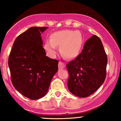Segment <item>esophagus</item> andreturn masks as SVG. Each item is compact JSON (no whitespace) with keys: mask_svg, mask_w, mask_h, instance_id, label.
<instances>
[{"mask_svg":"<svg viewBox=\"0 0 121 121\" xmlns=\"http://www.w3.org/2000/svg\"><path fill=\"white\" fill-rule=\"evenodd\" d=\"M65 66V64L64 63H63V62H61V61H60L59 62V68L60 70L64 68Z\"/></svg>","mask_w":121,"mask_h":121,"instance_id":"esophagus-1","label":"esophagus"}]
</instances>
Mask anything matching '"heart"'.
<instances>
[{"instance_id": "1", "label": "heart", "mask_w": 121, "mask_h": 121, "mask_svg": "<svg viewBox=\"0 0 121 121\" xmlns=\"http://www.w3.org/2000/svg\"><path fill=\"white\" fill-rule=\"evenodd\" d=\"M83 44L81 33L77 30H65L57 31L51 36V40L45 41L44 48L49 56L56 53V46L60 47V52L65 58L71 59L78 56Z\"/></svg>"}]
</instances>
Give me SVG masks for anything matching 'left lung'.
<instances>
[{
    "label": "left lung",
    "instance_id": "obj_1",
    "mask_svg": "<svg viewBox=\"0 0 121 121\" xmlns=\"http://www.w3.org/2000/svg\"><path fill=\"white\" fill-rule=\"evenodd\" d=\"M108 58L102 41L93 35L85 43L82 52L66 65L69 91L79 97H87L103 84Z\"/></svg>",
    "mask_w": 121,
    "mask_h": 121
}]
</instances>
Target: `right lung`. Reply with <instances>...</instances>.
<instances>
[{
  "label": "right lung",
  "mask_w": 121,
  "mask_h": 121,
  "mask_svg": "<svg viewBox=\"0 0 121 121\" xmlns=\"http://www.w3.org/2000/svg\"><path fill=\"white\" fill-rule=\"evenodd\" d=\"M48 27H33L15 40L8 58L13 86L30 99L47 93L51 80L58 70L59 61L46 56L41 34Z\"/></svg>",
  "instance_id": "right-lung-1"
}]
</instances>
